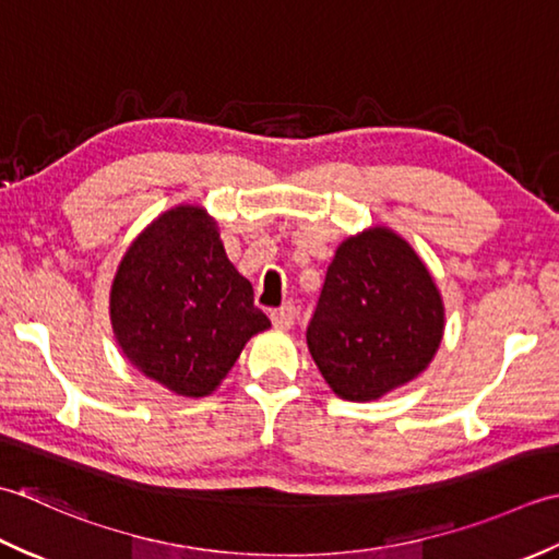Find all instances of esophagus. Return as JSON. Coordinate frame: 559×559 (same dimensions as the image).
<instances>
[{
    "instance_id": "esophagus-1",
    "label": "esophagus",
    "mask_w": 559,
    "mask_h": 559,
    "mask_svg": "<svg viewBox=\"0 0 559 559\" xmlns=\"http://www.w3.org/2000/svg\"><path fill=\"white\" fill-rule=\"evenodd\" d=\"M294 318H296V306L294 304H284L280 309H272L270 311V321L275 328L287 330L294 325Z\"/></svg>"
}]
</instances>
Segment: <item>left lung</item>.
Instances as JSON below:
<instances>
[{"label":"left lung","mask_w":559,"mask_h":559,"mask_svg":"<svg viewBox=\"0 0 559 559\" xmlns=\"http://www.w3.org/2000/svg\"><path fill=\"white\" fill-rule=\"evenodd\" d=\"M443 335V304L423 260L381 229L337 248L306 343L340 397L376 401L427 369Z\"/></svg>","instance_id":"8db88e82"}]
</instances>
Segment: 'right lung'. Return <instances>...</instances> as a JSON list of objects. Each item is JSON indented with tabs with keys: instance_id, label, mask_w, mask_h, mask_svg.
<instances>
[{
	"instance_id": "add662e5",
	"label": "right lung",
	"mask_w": 559,
	"mask_h": 559,
	"mask_svg": "<svg viewBox=\"0 0 559 559\" xmlns=\"http://www.w3.org/2000/svg\"><path fill=\"white\" fill-rule=\"evenodd\" d=\"M110 321L136 369L188 397L212 393L248 340L270 328L214 219L192 204L136 236L112 282Z\"/></svg>"
}]
</instances>
